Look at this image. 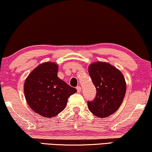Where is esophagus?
Returning a JSON list of instances; mask_svg holds the SVG:
<instances>
[{
    "mask_svg": "<svg viewBox=\"0 0 152 152\" xmlns=\"http://www.w3.org/2000/svg\"><path fill=\"white\" fill-rule=\"evenodd\" d=\"M76 88H77V91L78 93H80L81 91H82V88H81V86H77Z\"/></svg>",
    "mask_w": 152,
    "mask_h": 152,
    "instance_id": "obj_1",
    "label": "esophagus"
}]
</instances>
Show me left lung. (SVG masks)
Here are the masks:
<instances>
[{"label":"left lung","instance_id":"8db88e82","mask_svg":"<svg viewBox=\"0 0 152 152\" xmlns=\"http://www.w3.org/2000/svg\"><path fill=\"white\" fill-rule=\"evenodd\" d=\"M88 72L97 91L94 100L88 102V109L97 117H109L119 109L124 99V77L117 68L104 61L91 64Z\"/></svg>","mask_w":152,"mask_h":152}]
</instances>
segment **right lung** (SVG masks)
<instances>
[{
	"mask_svg": "<svg viewBox=\"0 0 152 152\" xmlns=\"http://www.w3.org/2000/svg\"><path fill=\"white\" fill-rule=\"evenodd\" d=\"M58 65L48 61L37 66L24 83L25 97L35 113L53 118L65 109L68 98L77 92L57 77Z\"/></svg>",
	"mask_w": 152,
	"mask_h": 152,
	"instance_id": "obj_1",
	"label": "right lung"
}]
</instances>
